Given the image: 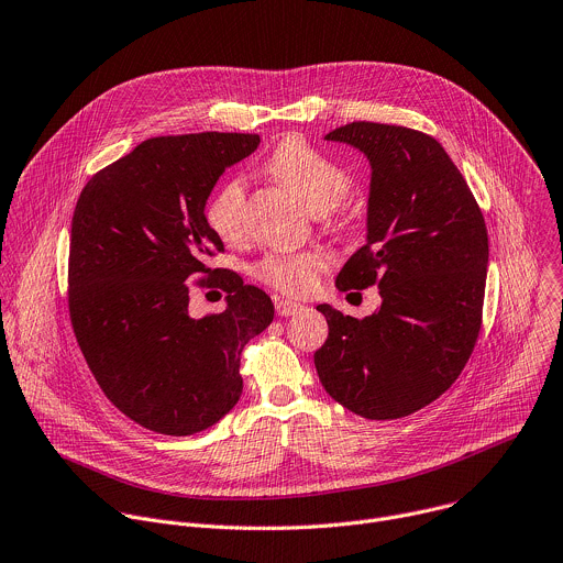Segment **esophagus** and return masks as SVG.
Here are the masks:
<instances>
[{
  "instance_id": "1",
  "label": "esophagus",
  "mask_w": 563,
  "mask_h": 563,
  "mask_svg": "<svg viewBox=\"0 0 563 563\" xmlns=\"http://www.w3.org/2000/svg\"><path fill=\"white\" fill-rule=\"evenodd\" d=\"M275 310H277L279 317H290V314L301 312L303 306L297 303V301H290V299H277V301H275Z\"/></svg>"
}]
</instances>
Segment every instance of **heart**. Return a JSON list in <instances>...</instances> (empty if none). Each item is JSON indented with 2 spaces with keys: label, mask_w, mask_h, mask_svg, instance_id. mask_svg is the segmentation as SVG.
<instances>
[{
  "label": "heart",
  "mask_w": 563,
  "mask_h": 563,
  "mask_svg": "<svg viewBox=\"0 0 563 563\" xmlns=\"http://www.w3.org/2000/svg\"><path fill=\"white\" fill-rule=\"evenodd\" d=\"M266 170L312 212L336 208L351 190V175L299 137L279 142L266 159ZM206 221L221 242L242 240L246 227V181L242 177H229L217 186L206 206ZM325 264V255L317 251L268 255L255 266V277L277 290L303 295L317 284Z\"/></svg>",
  "instance_id": "1"
}]
</instances>
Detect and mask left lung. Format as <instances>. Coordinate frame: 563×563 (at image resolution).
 Here are the masks:
<instances>
[{"label":"left lung","instance_id":"obj_1","mask_svg":"<svg viewBox=\"0 0 563 563\" xmlns=\"http://www.w3.org/2000/svg\"><path fill=\"white\" fill-rule=\"evenodd\" d=\"M323 140L371 162L366 244L334 284L377 286L382 306L364 319L317 306L328 340L314 368L325 393L355 415L399 419L451 388L475 349L488 268L484 214L426 133L353 122Z\"/></svg>","mask_w":563,"mask_h":563}]
</instances>
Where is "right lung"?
I'll list each match as a JSON object with an SVG mask.
<instances>
[{
  "mask_svg": "<svg viewBox=\"0 0 563 563\" xmlns=\"http://www.w3.org/2000/svg\"><path fill=\"white\" fill-rule=\"evenodd\" d=\"M260 135L153 137L84 186L70 229L68 308L77 344L103 395L135 423L173 437L201 432L242 397L240 357L273 321L271 297L231 271L206 201ZM228 292V308L197 320L192 274Z\"/></svg>",
  "mask_w": 563,
  "mask_h": 563,
  "instance_id": "1",
  "label": "right lung"
}]
</instances>
